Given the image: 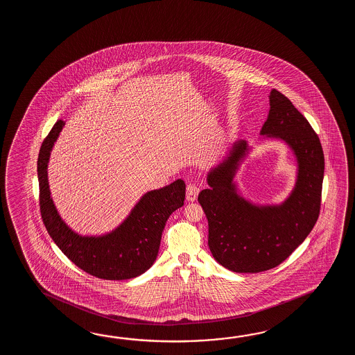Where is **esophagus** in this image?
<instances>
[{
    "mask_svg": "<svg viewBox=\"0 0 355 355\" xmlns=\"http://www.w3.org/2000/svg\"><path fill=\"white\" fill-rule=\"evenodd\" d=\"M199 187L196 185V182H189L188 187H187V199L189 202H194L198 198L199 194Z\"/></svg>",
    "mask_w": 355,
    "mask_h": 355,
    "instance_id": "1",
    "label": "esophagus"
}]
</instances>
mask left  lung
Here are the masks:
<instances>
[{
	"label": "left lung",
	"instance_id": "8db88e82",
	"mask_svg": "<svg viewBox=\"0 0 355 355\" xmlns=\"http://www.w3.org/2000/svg\"><path fill=\"white\" fill-rule=\"evenodd\" d=\"M260 135L284 141L297 159V180L282 204L259 205L237 193L234 175L249 153L234 142L226 157L207 175L209 188L198 196L208 219L211 255L234 272H265L295 251L316 223L321 208L324 157L318 136L292 101L275 89Z\"/></svg>",
	"mask_w": 355,
	"mask_h": 355
}]
</instances>
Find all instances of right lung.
I'll use <instances>...</instances> for the list:
<instances>
[{"label":"right lung","instance_id":"obj_1","mask_svg":"<svg viewBox=\"0 0 355 355\" xmlns=\"http://www.w3.org/2000/svg\"><path fill=\"white\" fill-rule=\"evenodd\" d=\"M63 127L64 121H57L39 151V204L46 231L60 251L83 272L100 279L136 278L155 263L167 218L184 205L185 182L178 179L165 188L147 191L128 217L109 234H76L60 218L48 182L51 151Z\"/></svg>","mask_w":355,"mask_h":355}]
</instances>
